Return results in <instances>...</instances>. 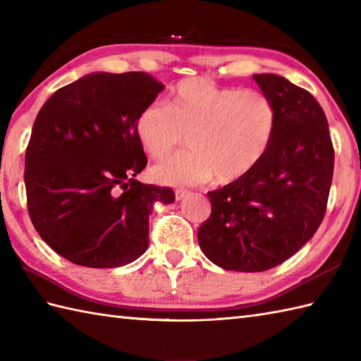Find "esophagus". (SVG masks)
Returning a JSON list of instances; mask_svg holds the SVG:
<instances>
[{"label": "esophagus", "instance_id": "obj_1", "mask_svg": "<svg viewBox=\"0 0 361 361\" xmlns=\"http://www.w3.org/2000/svg\"><path fill=\"white\" fill-rule=\"evenodd\" d=\"M189 195V192H188V190H185V189H176L175 190V198H176V200H183V198H186Z\"/></svg>", "mask_w": 361, "mask_h": 361}]
</instances>
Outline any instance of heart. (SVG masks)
I'll list each match as a JSON object with an SVG mask.
<instances>
[{"mask_svg":"<svg viewBox=\"0 0 361 361\" xmlns=\"http://www.w3.org/2000/svg\"><path fill=\"white\" fill-rule=\"evenodd\" d=\"M276 110L257 90L220 87L204 78L180 80L167 105L152 102L137 114L136 133L153 158H163L188 135V150L150 169L161 185H231L250 175L270 149Z\"/></svg>","mask_w":361,"mask_h":361,"instance_id":"b5f03b06","label":"heart"}]
</instances>
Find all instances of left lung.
Masks as SVG:
<instances>
[{
    "label": "left lung",
    "instance_id": "left-lung-1",
    "mask_svg": "<svg viewBox=\"0 0 361 361\" xmlns=\"http://www.w3.org/2000/svg\"><path fill=\"white\" fill-rule=\"evenodd\" d=\"M276 110L267 155L245 178L211 190L198 243L212 264L256 273L286 262L324 219L334 175L326 114L309 91L278 74H255Z\"/></svg>",
    "mask_w": 361,
    "mask_h": 361
}]
</instances>
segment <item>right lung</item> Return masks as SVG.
Instances as JSON below:
<instances>
[{
    "instance_id": "1",
    "label": "right lung",
    "mask_w": 361,
    "mask_h": 361,
    "mask_svg": "<svg viewBox=\"0 0 361 361\" xmlns=\"http://www.w3.org/2000/svg\"><path fill=\"white\" fill-rule=\"evenodd\" d=\"M164 85L145 73H91L57 90L38 111L26 150L30 220L70 262L116 268L149 245L153 204L171 188L136 180L147 164L136 119Z\"/></svg>"
}]
</instances>
